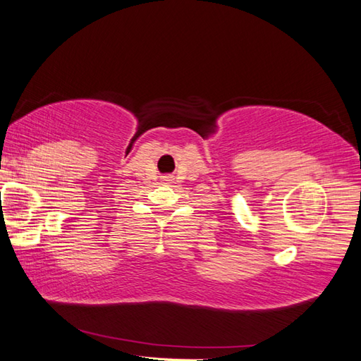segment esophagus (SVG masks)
I'll return each mask as SVG.
<instances>
[{
  "instance_id": "34e87169",
  "label": "esophagus",
  "mask_w": 361,
  "mask_h": 361,
  "mask_svg": "<svg viewBox=\"0 0 361 361\" xmlns=\"http://www.w3.org/2000/svg\"><path fill=\"white\" fill-rule=\"evenodd\" d=\"M165 180H171V178H165Z\"/></svg>"
}]
</instances>
